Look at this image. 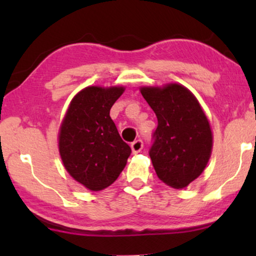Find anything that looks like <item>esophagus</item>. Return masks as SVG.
<instances>
[{
  "mask_svg": "<svg viewBox=\"0 0 256 256\" xmlns=\"http://www.w3.org/2000/svg\"><path fill=\"white\" fill-rule=\"evenodd\" d=\"M130 148H132V154L141 152L142 149H143V142L141 141V140H136V141H134L130 144Z\"/></svg>",
  "mask_w": 256,
  "mask_h": 256,
  "instance_id": "obj_1",
  "label": "esophagus"
}]
</instances>
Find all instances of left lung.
Returning <instances> with one entry per match:
<instances>
[{"mask_svg":"<svg viewBox=\"0 0 256 256\" xmlns=\"http://www.w3.org/2000/svg\"><path fill=\"white\" fill-rule=\"evenodd\" d=\"M140 92L158 122L149 152L157 177L170 188H186L200 176L211 157L208 118L194 94L180 84L142 86Z\"/></svg>","mask_w":256,"mask_h":256,"instance_id":"left-lung-1","label":"left lung"}]
</instances>
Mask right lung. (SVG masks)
Returning <instances> with one entry per match:
<instances>
[{
    "mask_svg": "<svg viewBox=\"0 0 256 256\" xmlns=\"http://www.w3.org/2000/svg\"><path fill=\"white\" fill-rule=\"evenodd\" d=\"M124 90V86L85 87L73 96L59 127L62 166L90 191L113 184L132 152L110 116L112 106Z\"/></svg>",
    "mask_w": 256,
    "mask_h": 256,
    "instance_id": "add662e5",
    "label": "right lung"
}]
</instances>
